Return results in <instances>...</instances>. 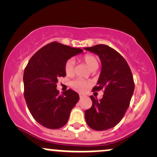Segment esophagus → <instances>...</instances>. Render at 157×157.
<instances>
[{
    "label": "esophagus",
    "instance_id": "34e87169",
    "mask_svg": "<svg viewBox=\"0 0 157 157\" xmlns=\"http://www.w3.org/2000/svg\"><path fill=\"white\" fill-rule=\"evenodd\" d=\"M79 95H80V99L84 98V97H85V95L84 94H79Z\"/></svg>",
    "mask_w": 157,
    "mask_h": 157
}]
</instances>
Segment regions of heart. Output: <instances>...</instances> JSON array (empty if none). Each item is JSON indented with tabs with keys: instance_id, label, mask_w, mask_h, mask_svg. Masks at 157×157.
<instances>
[{
	"instance_id": "b5f03b06",
	"label": "heart",
	"mask_w": 157,
	"mask_h": 157,
	"mask_svg": "<svg viewBox=\"0 0 157 157\" xmlns=\"http://www.w3.org/2000/svg\"><path fill=\"white\" fill-rule=\"evenodd\" d=\"M82 60L91 71L96 70L99 66V60L96 56L91 54H86L82 57ZM64 71L68 77L73 76L75 74V61L69 59L65 63ZM71 86L77 91H85L89 86V82L81 78L75 79L71 82Z\"/></svg>"
}]
</instances>
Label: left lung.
Here are the masks:
<instances>
[{
	"label": "left lung",
	"instance_id": "obj_1",
	"mask_svg": "<svg viewBox=\"0 0 157 157\" xmlns=\"http://www.w3.org/2000/svg\"><path fill=\"white\" fill-rule=\"evenodd\" d=\"M85 49L97 54L102 63L97 85L92 91L104 90L101 100L90 97L92 105L85 111V118L94 130H108L121 121L128 109L134 91V78L125 58L113 48L98 44Z\"/></svg>",
	"mask_w": 157,
	"mask_h": 157
}]
</instances>
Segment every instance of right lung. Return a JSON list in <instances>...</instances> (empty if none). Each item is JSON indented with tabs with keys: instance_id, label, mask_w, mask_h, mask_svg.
<instances>
[{
	"instance_id": "right-lung-1",
	"label": "right lung",
	"mask_w": 157,
	"mask_h": 157,
	"mask_svg": "<svg viewBox=\"0 0 157 157\" xmlns=\"http://www.w3.org/2000/svg\"><path fill=\"white\" fill-rule=\"evenodd\" d=\"M82 52L55 41L39 49L29 61L23 73L24 98L32 116L41 125L57 129L67 123L80 97L71 89L60 94L57 82L59 77H66L65 63Z\"/></svg>"
}]
</instances>
